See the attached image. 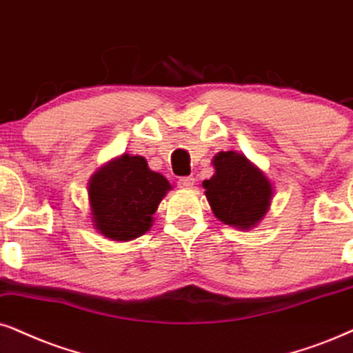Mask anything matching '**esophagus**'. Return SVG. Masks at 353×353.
<instances>
[{
	"label": "esophagus",
	"mask_w": 353,
	"mask_h": 353,
	"mask_svg": "<svg viewBox=\"0 0 353 353\" xmlns=\"http://www.w3.org/2000/svg\"><path fill=\"white\" fill-rule=\"evenodd\" d=\"M177 184L182 189H192L195 184V177L194 176H184V177H179V181H177Z\"/></svg>",
	"instance_id": "1"
}]
</instances>
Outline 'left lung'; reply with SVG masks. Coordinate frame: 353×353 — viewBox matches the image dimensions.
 I'll use <instances>...</instances> for the list:
<instances>
[{
	"label": "left lung",
	"instance_id": "1",
	"mask_svg": "<svg viewBox=\"0 0 353 353\" xmlns=\"http://www.w3.org/2000/svg\"><path fill=\"white\" fill-rule=\"evenodd\" d=\"M213 177L203 181L213 215L234 228H254L270 207L274 192L270 181L236 151H220L213 158Z\"/></svg>",
	"mask_w": 353,
	"mask_h": 353
}]
</instances>
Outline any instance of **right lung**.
<instances>
[{
    "label": "right lung",
    "instance_id": "1",
    "mask_svg": "<svg viewBox=\"0 0 353 353\" xmlns=\"http://www.w3.org/2000/svg\"><path fill=\"white\" fill-rule=\"evenodd\" d=\"M163 174L151 171L143 156L122 154L102 166L89 181V205L94 228L112 241H130L153 225L168 190Z\"/></svg>",
    "mask_w": 353,
    "mask_h": 353
}]
</instances>
